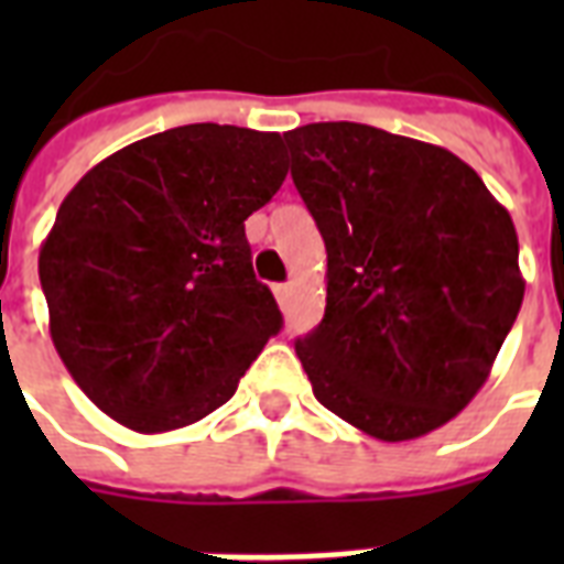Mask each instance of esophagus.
I'll return each instance as SVG.
<instances>
[{
  "instance_id": "34e87169",
  "label": "esophagus",
  "mask_w": 564,
  "mask_h": 564,
  "mask_svg": "<svg viewBox=\"0 0 564 564\" xmlns=\"http://www.w3.org/2000/svg\"><path fill=\"white\" fill-rule=\"evenodd\" d=\"M274 290V299H278V304H286V301H290V283H274L272 286Z\"/></svg>"
}]
</instances>
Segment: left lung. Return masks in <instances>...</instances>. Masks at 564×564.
Instances as JSON below:
<instances>
[{
  "label": "left lung",
  "mask_w": 564,
  "mask_h": 564,
  "mask_svg": "<svg viewBox=\"0 0 564 564\" xmlns=\"http://www.w3.org/2000/svg\"><path fill=\"white\" fill-rule=\"evenodd\" d=\"M327 248L322 325L295 343L322 406L380 442L480 392L524 301L512 216L442 145L360 122L283 134Z\"/></svg>",
  "instance_id": "left-lung-1"
}]
</instances>
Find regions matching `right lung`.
<instances>
[{"label": "right lung", "instance_id": "1", "mask_svg": "<svg viewBox=\"0 0 564 564\" xmlns=\"http://www.w3.org/2000/svg\"><path fill=\"white\" fill-rule=\"evenodd\" d=\"M283 178L281 134L198 122L119 149L69 189L40 286L55 351L110 419L166 433L237 392L283 325L246 239Z\"/></svg>", "mask_w": 564, "mask_h": 564}]
</instances>
